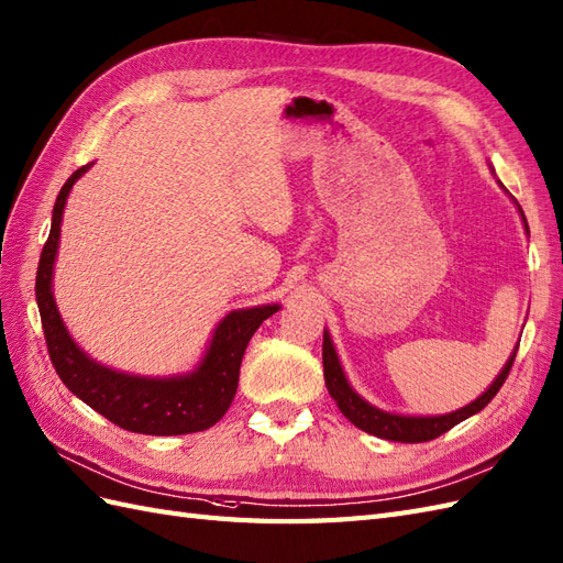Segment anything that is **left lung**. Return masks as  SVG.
<instances>
[{"instance_id":"left-lung-1","label":"left lung","mask_w":563,"mask_h":563,"mask_svg":"<svg viewBox=\"0 0 563 563\" xmlns=\"http://www.w3.org/2000/svg\"><path fill=\"white\" fill-rule=\"evenodd\" d=\"M501 190L507 192V187L501 185ZM516 207H518V201H516ZM518 213H521L526 233H528V223H526V216H523L521 207H518ZM516 350H518V344L514 347L511 356L507 358V364H504V368L497 373V378L489 383V387L481 397L468 401L466 407H461L450 413H442V416H407V413H395V411H385V409L373 407L371 401H366L354 390L347 376H344V368L340 364V356L333 347V340H330L328 330H323V378H325V387H328L330 397L335 399V405L344 413V419H350L356 428L368 432V435L393 440V442H428V440L440 438L442 432L454 428L456 423L466 421L468 416L483 411L489 401H493V397L499 393V387L509 376L511 364L516 358Z\"/></svg>"}]
</instances>
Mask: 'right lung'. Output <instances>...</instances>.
I'll return each mask as SVG.
<instances>
[{
    "mask_svg": "<svg viewBox=\"0 0 563 563\" xmlns=\"http://www.w3.org/2000/svg\"><path fill=\"white\" fill-rule=\"evenodd\" d=\"M92 164L78 168L70 176L52 211V230L40 254L35 297L42 319V330L49 347V358L64 385L85 405L104 419L142 435H187L207 430L223 419L238 393L240 364L244 350L268 316L280 305H262L235 309L216 325L205 356L190 373L168 378L133 376L95 362L70 338L54 299V262L62 240V219L66 199L74 185Z\"/></svg>",
    "mask_w": 563,
    "mask_h": 563,
    "instance_id": "obj_1",
    "label": "right lung"
}]
</instances>
